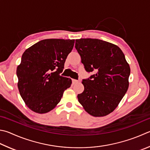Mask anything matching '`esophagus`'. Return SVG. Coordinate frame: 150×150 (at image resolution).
<instances>
[{
  "label": "esophagus",
  "mask_w": 150,
  "mask_h": 150,
  "mask_svg": "<svg viewBox=\"0 0 150 150\" xmlns=\"http://www.w3.org/2000/svg\"><path fill=\"white\" fill-rule=\"evenodd\" d=\"M78 82H79V81H78L77 80L73 79H72V83H78Z\"/></svg>",
  "instance_id": "esophagus-1"
}]
</instances>
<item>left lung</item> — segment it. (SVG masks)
Returning a JSON list of instances; mask_svg holds the SVG:
<instances>
[{"mask_svg": "<svg viewBox=\"0 0 150 150\" xmlns=\"http://www.w3.org/2000/svg\"><path fill=\"white\" fill-rule=\"evenodd\" d=\"M75 48L87 72L83 79L84 89L78 100L94 117L110 114L117 107L129 88L130 69L123 52L117 46L97 39L75 40Z\"/></svg>", "mask_w": 150, "mask_h": 150, "instance_id": "left-lung-1", "label": "left lung"}]
</instances>
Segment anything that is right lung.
<instances>
[{"label": "right lung", "instance_id": "1", "mask_svg": "<svg viewBox=\"0 0 150 150\" xmlns=\"http://www.w3.org/2000/svg\"><path fill=\"white\" fill-rule=\"evenodd\" d=\"M74 43V39H45L23 52L16 70L18 86L24 102L34 112L53 110L71 86V79L60 73Z\"/></svg>", "mask_w": 150, "mask_h": 150}]
</instances>
